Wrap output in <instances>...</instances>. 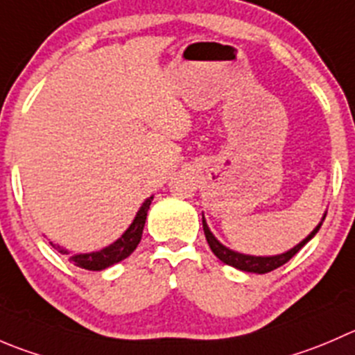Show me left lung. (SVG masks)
I'll list each match as a JSON object with an SVG mask.
<instances>
[{"instance_id": "obj_1", "label": "left lung", "mask_w": 355, "mask_h": 355, "mask_svg": "<svg viewBox=\"0 0 355 355\" xmlns=\"http://www.w3.org/2000/svg\"><path fill=\"white\" fill-rule=\"evenodd\" d=\"M321 225H322V222L319 223V225L315 227V229L312 230V232L309 234V236L305 237L300 244H297L293 250L286 251V253L276 254V257H251V254L236 253V251L229 250V248L223 246L222 243H218V241L215 239V236L209 232L208 225H206V222H205V216H202V229H205L206 241H208V244H209V248H211L213 253H215L216 257L223 261V263L232 265V267H236V269H239V270H244V272H257V274H265V272H270V270H276L277 267H281V265L286 263L288 260H291V258H293L295 254H297L298 251H300L302 248H304L305 244H307L309 241L315 236V234H318V230L321 229Z\"/></svg>"}]
</instances>
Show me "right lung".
Wrapping results in <instances>:
<instances>
[{
    "instance_id": "right-lung-1",
    "label": "right lung",
    "mask_w": 355,
    "mask_h": 355,
    "mask_svg": "<svg viewBox=\"0 0 355 355\" xmlns=\"http://www.w3.org/2000/svg\"><path fill=\"white\" fill-rule=\"evenodd\" d=\"M150 201H153V196L149 199H146V202L142 205V208L139 209L137 213L135 220L132 222V225L126 229V232L116 241L114 244L111 246L104 248L101 251H95V253H85V254H74L71 257V261H74V265L81 267V269L86 270H102L107 269L111 265L118 263V261L125 260L126 257L135 251V248L139 246L140 239H142V232H144V225H146V218H147V211H149ZM58 253L67 254V250L64 248L57 246V244H51Z\"/></svg>"
}]
</instances>
